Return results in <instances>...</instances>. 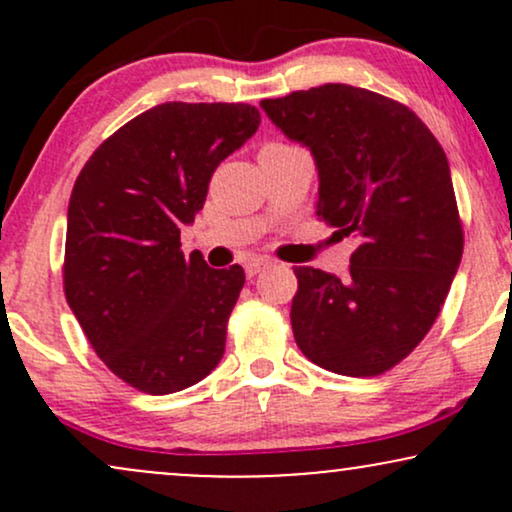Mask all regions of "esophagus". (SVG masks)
Instances as JSON below:
<instances>
[{"label": "esophagus", "mask_w": 512, "mask_h": 512, "mask_svg": "<svg viewBox=\"0 0 512 512\" xmlns=\"http://www.w3.org/2000/svg\"><path fill=\"white\" fill-rule=\"evenodd\" d=\"M269 267H272V262H269V260H262V257H252V260L245 262V274H248L252 279V276L262 274L264 269H269Z\"/></svg>", "instance_id": "obj_1"}]
</instances>
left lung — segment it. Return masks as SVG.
I'll return each mask as SVG.
<instances>
[{
    "mask_svg": "<svg viewBox=\"0 0 512 512\" xmlns=\"http://www.w3.org/2000/svg\"><path fill=\"white\" fill-rule=\"evenodd\" d=\"M262 108L313 151L317 219L358 238L344 276L293 267L298 349L332 373L383 375L431 330L462 260L443 146L414 110L368 88L325 84Z\"/></svg>",
    "mask_w": 512,
    "mask_h": 512,
    "instance_id": "left-lung-1",
    "label": "left lung"
}]
</instances>
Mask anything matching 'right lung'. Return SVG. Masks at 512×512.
Here are the masks:
<instances>
[{"label": "right lung", "instance_id": "add662e5", "mask_svg": "<svg viewBox=\"0 0 512 512\" xmlns=\"http://www.w3.org/2000/svg\"><path fill=\"white\" fill-rule=\"evenodd\" d=\"M260 127L248 103H163L122 125L74 182L64 296L93 351L122 383L170 395L219 366L245 284L180 250L214 170Z\"/></svg>", "mask_w": 512, "mask_h": 512}]
</instances>
